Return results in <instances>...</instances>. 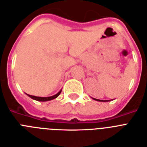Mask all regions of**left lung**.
Returning a JSON list of instances; mask_svg holds the SVG:
<instances>
[{
  "label": "left lung",
  "instance_id": "obj_1",
  "mask_svg": "<svg viewBox=\"0 0 147 147\" xmlns=\"http://www.w3.org/2000/svg\"><path fill=\"white\" fill-rule=\"evenodd\" d=\"M95 100H97V101H102V102H105V101H108V100H96V99H94Z\"/></svg>",
  "mask_w": 147,
  "mask_h": 147
}]
</instances>
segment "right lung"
<instances>
[{"label":"right lung","mask_w":147,"mask_h":147,"mask_svg":"<svg viewBox=\"0 0 147 147\" xmlns=\"http://www.w3.org/2000/svg\"><path fill=\"white\" fill-rule=\"evenodd\" d=\"M61 93V90L59 91V93H57V94H55L54 96H48V97H40V96H32V95H28V96H30L31 98L33 99V100H35L38 101H48V100H53V99L57 98V96H59V94Z\"/></svg>","instance_id":"1"}]
</instances>
